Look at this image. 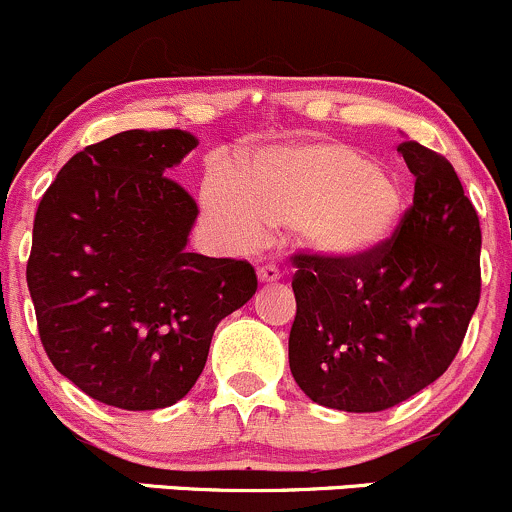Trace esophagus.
<instances>
[{
	"mask_svg": "<svg viewBox=\"0 0 512 512\" xmlns=\"http://www.w3.org/2000/svg\"><path fill=\"white\" fill-rule=\"evenodd\" d=\"M279 277H282V272H279L277 265H260V267H257V279H260L262 284L277 282Z\"/></svg>",
	"mask_w": 512,
	"mask_h": 512,
	"instance_id": "34e87169",
	"label": "esophagus"
}]
</instances>
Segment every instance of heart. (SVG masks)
<instances>
[{"instance_id": "1", "label": "heart", "mask_w": 512, "mask_h": 512, "mask_svg": "<svg viewBox=\"0 0 512 512\" xmlns=\"http://www.w3.org/2000/svg\"><path fill=\"white\" fill-rule=\"evenodd\" d=\"M211 221L255 240L291 226L301 250L323 260H359L381 250L403 216L393 174L335 140L260 150L233 174H209L201 192Z\"/></svg>"}]
</instances>
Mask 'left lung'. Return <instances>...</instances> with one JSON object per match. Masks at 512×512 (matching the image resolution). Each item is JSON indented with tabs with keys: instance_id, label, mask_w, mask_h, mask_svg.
Instances as JSON below:
<instances>
[{
	"instance_id": "obj_1",
	"label": "left lung",
	"mask_w": 512,
	"mask_h": 512,
	"mask_svg": "<svg viewBox=\"0 0 512 512\" xmlns=\"http://www.w3.org/2000/svg\"><path fill=\"white\" fill-rule=\"evenodd\" d=\"M415 177L393 238L359 260L294 255L289 367L311 401L347 413L398 406L457 357L481 296V226L447 157L398 145Z\"/></svg>"
}]
</instances>
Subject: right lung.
<instances>
[{"mask_svg":"<svg viewBox=\"0 0 512 512\" xmlns=\"http://www.w3.org/2000/svg\"><path fill=\"white\" fill-rule=\"evenodd\" d=\"M196 145L177 128L116 133L70 157L38 204L26 265L38 335L106 406L187 396L216 325L257 291L250 262L187 252L199 209L167 174Z\"/></svg>","mask_w":512,"mask_h":512,"instance_id":"right-lung-1","label":"right lung"}]
</instances>
